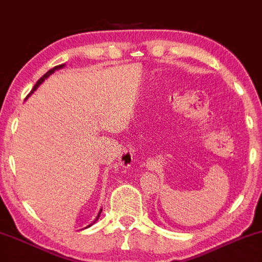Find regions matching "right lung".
<instances>
[{
	"label": "right lung",
	"instance_id": "right-lung-1",
	"mask_svg": "<svg viewBox=\"0 0 262 262\" xmlns=\"http://www.w3.org/2000/svg\"><path fill=\"white\" fill-rule=\"evenodd\" d=\"M63 67H64V64H61V66H56V67H54V68H51L49 72H47V73H45V74H44V75H42V77H41V78H40V79H39V80H37V82H36V84H35V85H34V88H32V91L30 92V93H29V96H30V94H32V93H34V91H36V90H37V87H39V85H40V84H41V83H42V82H44V80H45V79H47V78H48V77H50V75H51V74H53V73H54V72H55V71H58V69H61V68H63ZM29 96H28V97H29ZM101 212H102V208H101V211H99V213H98V215H97V218H96V220H94V222H96V221H97V220H98V218H99V214H101ZM94 222H93V223H94ZM91 226H92V225H90V226H88V227H91Z\"/></svg>",
	"mask_w": 262,
	"mask_h": 262
}]
</instances>
